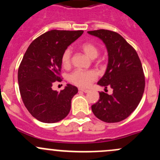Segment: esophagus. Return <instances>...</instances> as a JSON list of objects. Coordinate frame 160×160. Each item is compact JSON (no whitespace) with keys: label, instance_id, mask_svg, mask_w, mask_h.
<instances>
[{"label":"esophagus","instance_id":"esophagus-1","mask_svg":"<svg viewBox=\"0 0 160 160\" xmlns=\"http://www.w3.org/2000/svg\"><path fill=\"white\" fill-rule=\"evenodd\" d=\"M79 90L81 92H83V93H88L89 92V90H87V89H81V88H80Z\"/></svg>","mask_w":160,"mask_h":160}]
</instances>
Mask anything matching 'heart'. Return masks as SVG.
<instances>
[{
    "instance_id": "1",
    "label": "heart",
    "mask_w": 160,
    "mask_h": 160,
    "mask_svg": "<svg viewBox=\"0 0 160 160\" xmlns=\"http://www.w3.org/2000/svg\"><path fill=\"white\" fill-rule=\"evenodd\" d=\"M80 49L84 52L85 54L90 58L95 59L99 55V49L95 45L90 42H85L80 46ZM62 64L64 67H70L71 62V51L69 49L63 52L61 58ZM70 80L72 83L80 88H87L92 81L96 79V73L93 71H86L81 70H74L70 74Z\"/></svg>"
}]
</instances>
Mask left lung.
<instances>
[{"instance_id": "1", "label": "left lung", "mask_w": 160, "mask_h": 160, "mask_svg": "<svg viewBox=\"0 0 160 160\" xmlns=\"http://www.w3.org/2000/svg\"><path fill=\"white\" fill-rule=\"evenodd\" d=\"M88 33L102 40L108 50L107 69L98 84L113 89L110 95L99 93L92 111L103 122H119L135 110L142 98L145 77L141 61L134 48L117 32L100 29Z\"/></svg>"}]
</instances>
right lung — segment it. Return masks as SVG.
Instances as JSON below:
<instances>
[{"label":"right lung","instance_id":"obj_1","mask_svg":"<svg viewBox=\"0 0 160 160\" xmlns=\"http://www.w3.org/2000/svg\"><path fill=\"white\" fill-rule=\"evenodd\" d=\"M83 32L49 31L34 40L25 52L18 72L19 90L25 108L37 120L55 123L68 115L78 89L69 83L60 92L52 87L61 80L62 53Z\"/></svg>","mask_w":160,"mask_h":160}]
</instances>
